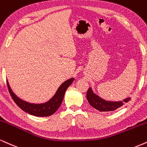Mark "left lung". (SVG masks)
Wrapping results in <instances>:
<instances>
[{
    "label": "left lung",
    "instance_id": "left-lung-1",
    "mask_svg": "<svg viewBox=\"0 0 147 147\" xmlns=\"http://www.w3.org/2000/svg\"><path fill=\"white\" fill-rule=\"evenodd\" d=\"M86 97H87L88 101L89 102L92 107H93L94 108L97 109L99 112H112V111L121 107L125 102H129L130 100V98H128L120 102L107 101L94 94L90 88L88 90L87 93H86Z\"/></svg>",
    "mask_w": 147,
    "mask_h": 147
}]
</instances>
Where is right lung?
<instances>
[{
    "mask_svg": "<svg viewBox=\"0 0 147 147\" xmlns=\"http://www.w3.org/2000/svg\"><path fill=\"white\" fill-rule=\"evenodd\" d=\"M74 80L75 79L72 78L65 81L64 83H63L61 85V86L57 90L55 96L49 101L46 102V103L38 104V105L28 103V102L19 99L13 93V92L11 90L8 84L7 87L12 99L23 111L35 116H49L53 114L57 110L59 106L61 105L67 88L71 85Z\"/></svg>",
    "mask_w": 147,
    "mask_h": 147,
    "instance_id": "1",
    "label": "right lung"
}]
</instances>
